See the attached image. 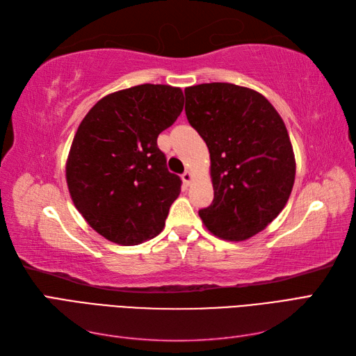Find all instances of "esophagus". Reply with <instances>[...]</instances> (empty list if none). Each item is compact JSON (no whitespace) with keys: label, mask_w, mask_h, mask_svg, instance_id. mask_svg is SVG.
Returning <instances> with one entry per match:
<instances>
[{"label":"esophagus","mask_w":356,"mask_h":356,"mask_svg":"<svg viewBox=\"0 0 356 356\" xmlns=\"http://www.w3.org/2000/svg\"><path fill=\"white\" fill-rule=\"evenodd\" d=\"M181 178H182V182H184V184H186V186H190V182L193 181V174H191V172H190V170H186V172H184V174H182V175H181Z\"/></svg>","instance_id":"obj_1"}]
</instances>
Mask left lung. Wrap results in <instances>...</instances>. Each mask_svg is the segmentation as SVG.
I'll return each mask as SVG.
<instances>
[{
    "instance_id": "8db88e82",
    "label": "left lung",
    "mask_w": 356,
    "mask_h": 356,
    "mask_svg": "<svg viewBox=\"0 0 356 356\" xmlns=\"http://www.w3.org/2000/svg\"><path fill=\"white\" fill-rule=\"evenodd\" d=\"M184 93L187 120L211 157L213 200L199 217L220 239H250L281 213L294 186L296 157L282 117L261 93L232 83Z\"/></svg>"
}]
</instances>
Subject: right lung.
Listing matches in <instances>:
<instances>
[{"label": "right lung", "mask_w": 356, "mask_h": 356, "mask_svg": "<svg viewBox=\"0 0 356 356\" xmlns=\"http://www.w3.org/2000/svg\"><path fill=\"white\" fill-rule=\"evenodd\" d=\"M182 108L179 88L139 84L104 96L81 120L67 184L75 208L105 239L131 246L163 230L181 179L168 170L157 136Z\"/></svg>", "instance_id": "1"}]
</instances>
